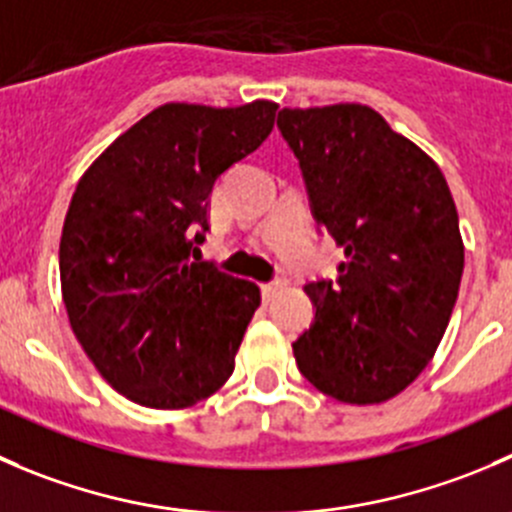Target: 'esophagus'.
I'll list each match as a JSON object with an SVG mask.
<instances>
[{"mask_svg":"<svg viewBox=\"0 0 512 512\" xmlns=\"http://www.w3.org/2000/svg\"><path fill=\"white\" fill-rule=\"evenodd\" d=\"M285 285H287V280L267 282V285H262V297H265V300H270V297H275V292H280Z\"/></svg>","mask_w":512,"mask_h":512,"instance_id":"34e87169","label":"esophagus"}]
</instances>
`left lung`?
Wrapping results in <instances>:
<instances>
[{"mask_svg":"<svg viewBox=\"0 0 512 512\" xmlns=\"http://www.w3.org/2000/svg\"><path fill=\"white\" fill-rule=\"evenodd\" d=\"M277 127L312 217L345 250L337 280L305 285L310 330L292 342L320 393L375 405L403 393L445 335L465 247L440 167L365 104L290 109Z\"/></svg>","mask_w":512,"mask_h":512,"instance_id":"8db88e82","label":"left lung"}]
</instances>
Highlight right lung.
I'll list each match as a JSON object with an SVG mask.
<instances>
[{"label":"right lung","mask_w":512,"mask_h":512,"mask_svg":"<svg viewBox=\"0 0 512 512\" xmlns=\"http://www.w3.org/2000/svg\"><path fill=\"white\" fill-rule=\"evenodd\" d=\"M277 104L170 102L119 135L79 180L59 240L69 325L132 403L192 408L222 388L260 287L192 262L217 177L255 152Z\"/></svg>","instance_id":"add662e5"}]
</instances>
